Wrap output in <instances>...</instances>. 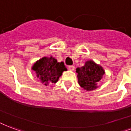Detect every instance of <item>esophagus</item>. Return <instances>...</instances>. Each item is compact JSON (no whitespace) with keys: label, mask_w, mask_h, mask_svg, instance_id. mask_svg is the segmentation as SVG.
<instances>
[{"label":"esophagus","mask_w":131,"mask_h":131,"mask_svg":"<svg viewBox=\"0 0 131 131\" xmlns=\"http://www.w3.org/2000/svg\"><path fill=\"white\" fill-rule=\"evenodd\" d=\"M68 70H71V71H73L74 70V66H68Z\"/></svg>","instance_id":"esophagus-1"}]
</instances>
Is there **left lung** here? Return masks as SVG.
<instances>
[{"label":"left lung","mask_w":131,"mask_h":131,"mask_svg":"<svg viewBox=\"0 0 131 131\" xmlns=\"http://www.w3.org/2000/svg\"><path fill=\"white\" fill-rule=\"evenodd\" d=\"M76 72L79 85L86 91L97 89V84L105 74L103 67L92 60L85 61L83 66L77 68Z\"/></svg>","instance_id":"left-lung-1"}]
</instances>
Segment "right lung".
I'll return each mask as SVG.
<instances>
[{"instance_id": "right-lung-1", "label": "right lung", "mask_w": 131, "mask_h": 131, "mask_svg": "<svg viewBox=\"0 0 131 131\" xmlns=\"http://www.w3.org/2000/svg\"><path fill=\"white\" fill-rule=\"evenodd\" d=\"M32 70L35 72L36 77L41 83L48 85L50 83H57L67 68L63 62L59 63L52 56H50V57H44L36 61L32 66Z\"/></svg>"}]
</instances>
